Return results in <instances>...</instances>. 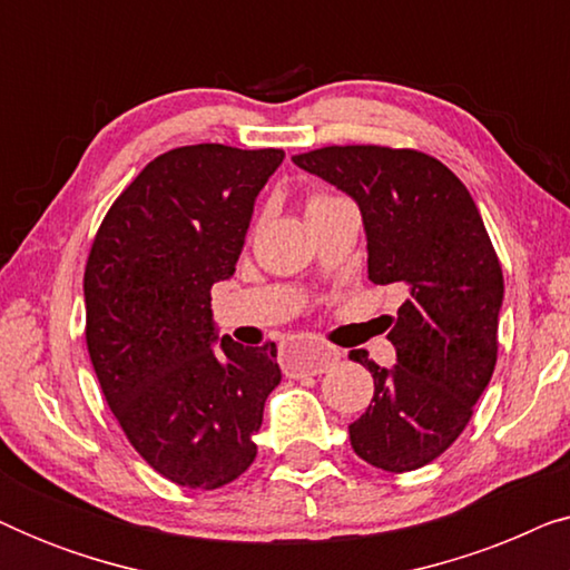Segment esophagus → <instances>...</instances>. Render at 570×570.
<instances>
[{"label":"esophagus","instance_id":"1","mask_svg":"<svg viewBox=\"0 0 570 570\" xmlns=\"http://www.w3.org/2000/svg\"><path fill=\"white\" fill-rule=\"evenodd\" d=\"M334 361H340V350L326 345H301L285 357V373L293 379L301 376H318Z\"/></svg>","mask_w":570,"mask_h":570}]
</instances>
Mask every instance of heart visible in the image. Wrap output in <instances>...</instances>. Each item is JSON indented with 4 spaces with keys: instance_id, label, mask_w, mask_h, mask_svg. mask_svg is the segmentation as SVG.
I'll return each instance as SVG.
<instances>
[{
    "instance_id": "1",
    "label": "heart",
    "mask_w": 570,
    "mask_h": 570,
    "mask_svg": "<svg viewBox=\"0 0 570 570\" xmlns=\"http://www.w3.org/2000/svg\"><path fill=\"white\" fill-rule=\"evenodd\" d=\"M330 199H337V197H332V194H326V191H314V194H308V199H306V209L311 213V209L318 207V205H324V202H330Z\"/></svg>"
}]
</instances>
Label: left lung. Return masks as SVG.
<instances>
[{"label":"left lung","instance_id":"8db88e82","mask_svg":"<svg viewBox=\"0 0 570 570\" xmlns=\"http://www.w3.org/2000/svg\"><path fill=\"white\" fill-rule=\"evenodd\" d=\"M293 163L357 202L371 283L407 291L386 334L394 368L350 353L373 376L350 443L386 472L431 464L462 435L498 361L503 269L480 209L441 160L410 147L332 145Z\"/></svg>","mask_w":570,"mask_h":570}]
</instances>
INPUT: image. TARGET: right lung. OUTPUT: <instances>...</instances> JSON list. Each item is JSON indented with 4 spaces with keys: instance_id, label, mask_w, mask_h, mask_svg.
Listing matches in <instances>:
<instances>
[{
    "instance_id": "1",
    "label": "right lung",
    "mask_w": 570,
    "mask_h": 570,
    "mask_svg": "<svg viewBox=\"0 0 570 570\" xmlns=\"http://www.w3.org/2000/svg\"><path fill=\"white\" fill-rule=\"evenodd\" d=\"M285 153L186 145L147 163L108 209L85 264V342L114 417L163 478L194 490L252 466L275 342L217 334L209 291L236 272L254 199Z\"/></svg>"
}]
</instances>
